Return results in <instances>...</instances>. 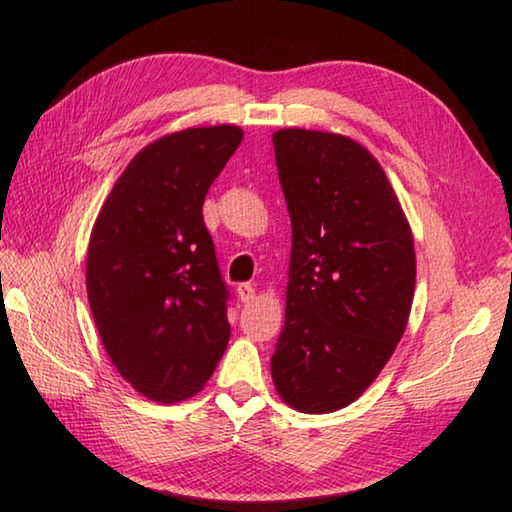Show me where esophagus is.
<instances>
[{
    "mask_svg": "<svg viewBox=\"0 0 512 512\" xmlns=\"http://www.w3.org/2000/svg\"><path fill=\"white\" fill-rule=\"evenodd\" d=\"M237 297L241 302H253L255 300V286L253 284H239Z\"/></svg>",
    "mask_w": 512,
    "mask_h": 512,
    "instance_id": "34e87169",
    "label": "esophagus"
}]
</instances>
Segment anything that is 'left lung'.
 Returning <instances> with one entry per match:
<instances>
[{"label": "left lung", "instance_id": "obj_1", "mask_svg": "<svg viewBox=\"0 0 512 512\" xmlns=\"http://www.w3.org/2000/svg\"><path fill=\"white\" fill-rule=\"evenodd\" d=\"M273 145L293 228L273 383L297 412H338L403 338L416 284L412 228L385 170L353 138L288 127Z\"/></svg>", "mask_w": 512, "mask_h": 512}]
</instances>
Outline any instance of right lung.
Returning <instances> with one entry per match:
<instances>
[{"mask_svg":"<svg viewBox=\"0 0 512 512\" xmlns=\"http://www.w3.org/2000/svg\"><path fill=\"white\" fill-rule=\"evenodd\" d=\"M241 138L237 125L156 138L118 176L91 230L87 297L102 347L150 401L201 392L228 347V291L203 201Z\"/></svg>","mask_w":512,"mask_h":512,"instance_id":"1","label":"right lung"}]
</instances>
